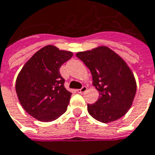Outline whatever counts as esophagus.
Instances as JSON below:
<instances>
[{
    "instance_id": "1",
    "label": "esophagus",
    "mask_w": 155,
    "mask_h": 155,
    "mask_svg": "<svg viewBox=\"0 0 155 155\" xmlns=\"http://www.w3.org/2000/svg\"><path fill=\"white\" fill-rule=\"evenodd\" d=\"M86 90H87V87L84 86H82L81 89H78L77 92L78 93H81V94H82V93H84V92H85Z\"/></svg>"
}]
</instances>
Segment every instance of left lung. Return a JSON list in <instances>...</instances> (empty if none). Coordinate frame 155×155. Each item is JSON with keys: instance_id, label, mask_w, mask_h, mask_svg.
Wrapping results in <instances>:
<instances>
[{"instance_id": "8db88e82", "label": "left lung", "mask_w": 155, "mask_h": 155, "mask_svg": "<svg viewBox=\"0 0 155 155\" xmlns=\"http://www.w3.org/2000/svg\"><path fill=\"white\" fill-rule=\"evenodd\" d=\"M78 58L90 69L99 98L87 104L91 117L103 123L116 120L130 108L137 85L134 75L120 56L106 47L78 52Z\"/></svg>"}]
</instances>
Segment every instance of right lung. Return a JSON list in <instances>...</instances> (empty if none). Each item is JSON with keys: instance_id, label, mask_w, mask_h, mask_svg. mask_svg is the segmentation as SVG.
<instances>
[{"instance_id": "obj_1", "label": "right lung", "mask_w": 155, "mask_h": 155, "mask_svg": "<svg viewBox=\"0 0 155 155\" xmlns=\"http://www.w3.org/2000/svg\"><path fill=\"white\" fill-rule=\"evenodd\" d=\"M73 53L47 46L25 64L16 81V92L25 110L40 121L55 120L67 110L71 92L59 72Z\"/></svg>"}]
</instances>
